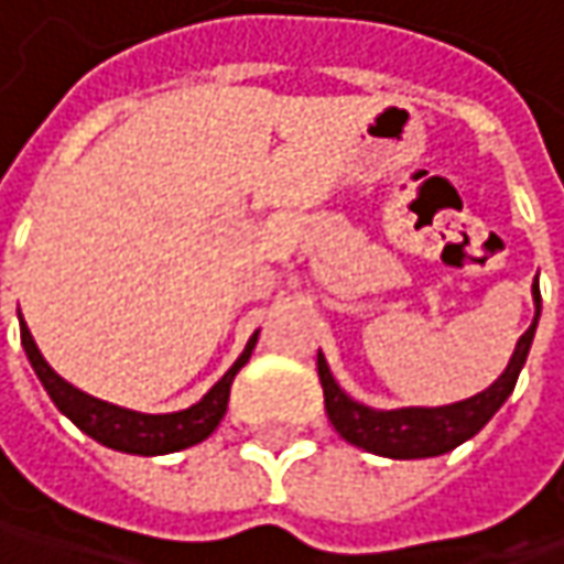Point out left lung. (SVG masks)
Masks as SVG:
<instances>
[{
	"label": "left lung",
	"instance_id": "8db88e82",
	"mask_svg": "<svg viewBox=\"0 0 564 564\" xmlns=\"http://www.w3.org/2000/svg\"><path fill=\"white\" fill-rule=\"evenodd\" d=\"M533 314L531 329L518 338L514 355L509 367L499 373L496 382H489L484 392L470 395L465 401H452L440 408H370L364 401H355L333 377L329 364L323 358V351L316 355V370H319V386H323V399H326V414L336 426V433L345 443L358 445L364 452H373L382 458H433L445 455L455 445L467 443L470 436H477L492 414L506 404L518 373L528 360V351L533 345L536 333V319H540V289L533 285Z\"/></svg>",
	"mask_w": 564,
	"mask_h": 564
}]
</instances>
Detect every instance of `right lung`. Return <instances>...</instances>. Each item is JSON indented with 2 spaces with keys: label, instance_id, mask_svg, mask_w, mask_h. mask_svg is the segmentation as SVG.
<instances>
[{
  "label": "right lung",
  "instance_id": "right-lung-1",
  "mask_svg": "<svg viewBox=\"0 0 564 564\" xmlns=\"http://www.w3.org/2000/svg\"><path fill=\"white\" fill-rule=\"evenodd\" d=\"M257 336H260V329L248 338L241 358L228 367L226 377L219 379L197 404H191L185 411H172V414H141L131 408H119V404L94 399V395L75 389L68 379L58 377L46 364V358L40 355L31 329L21 323L24 355L31 360L33 373L43 382V389L53 399L55 408L75 423L77 430H84L90 440H97L106 448H116V452H128V455H169V452H182V448L204 443L206 436L219 426V421L226 417L231 379L238 377V370L250 360Z\"/></svg>",
  "mask_w": 564,
  "mask_h": 564
}]
</instances>
